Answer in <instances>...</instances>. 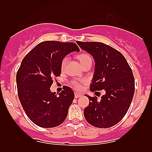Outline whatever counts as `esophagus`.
Listing matches in <instances>:
<instances>
[{
	"label": "esophagus",
	"instance_id": "esophagus-1",
	"mask_svg": "<svg viewBox=\"0 0 152 152\" xmlns=\"http://www.w3.org/2000/svg\"><path fill=\"white\" fill-rule=\"evenodd\" d=\"M81 96H82V94H80V93H75V98H76V99L81 97Z\"/></svg>",
	"mask_w": 152,
	"mask_h": 152
}]
</instances>
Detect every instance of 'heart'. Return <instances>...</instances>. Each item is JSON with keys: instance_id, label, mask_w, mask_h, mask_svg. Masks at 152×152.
<instances>
[{"instance_id": "1", "label": "heart", "mask_w": 152, "mask_h": 152, "mask_svg": "<svg viewBox=\"0 0 152 152\" xmlns=\"http://www.w3.org/2000/svg\"><path fill=\"white\" fill-rule=\"evenodd\" d=\"M76 58H77L78 60L79 61V62H80V64L82 65V66L85 65L86 63H87V62H92V58L90 57V55L87 54V53H79V54H78L77 56H76ZM67 61V58H64V59H62V62H61V69H62V70H63V69L65 67ZM82 82H85V81H82ZM70 85H71V86L73 87V88L76 89V90H80V89L82 88L81 82H79V81H77V80L71 81Z\"/></svg>"}]
</instances>
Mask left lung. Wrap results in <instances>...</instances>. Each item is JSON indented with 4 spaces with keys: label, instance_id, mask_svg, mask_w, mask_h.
Here are the masks:
<instances>
[{
    "label": "left lung",
    "instance_id": "left-lung-1",
    "mask_svg": "<svg viewBox=\"0 0 152 152\" xmlns=\"http://www.w3.org/2000/svg\"><path fill=\"white\" fill-rule=\"evenodd\" d=\"M76 42L96 62L90 90L106 92L100 100L87 96L90 103L84 115L93 126L110 128L122 120L132 103L134 93L132 70L123 54L114 48L99 42Z\"/></svg>",
    "mask_w": 152,
    "mask_h": 152
}]
</instances>
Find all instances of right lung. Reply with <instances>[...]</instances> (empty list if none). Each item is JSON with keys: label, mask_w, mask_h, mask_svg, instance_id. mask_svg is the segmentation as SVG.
Instances as JSON below:
<instances>
[{"label": "right lung", "mask_w": 152, "mask_h": 152, "mask_svg": "<svg viewBox=\"0 0 152 152\" xmlns=\"http://www.w3.org/2000/svg\"><path fill=\"white\" fill-rule=\"evenodd\" d=\"M74 42L44 41L29 51L22 60L16 76L18 98L28 118L42 128L62 124L74 99L67 86L56 96L50 87L61 74V62L67 54L79 51Z\"/></svg>", "instance_id": "right-lung-1"}]
</instances>
